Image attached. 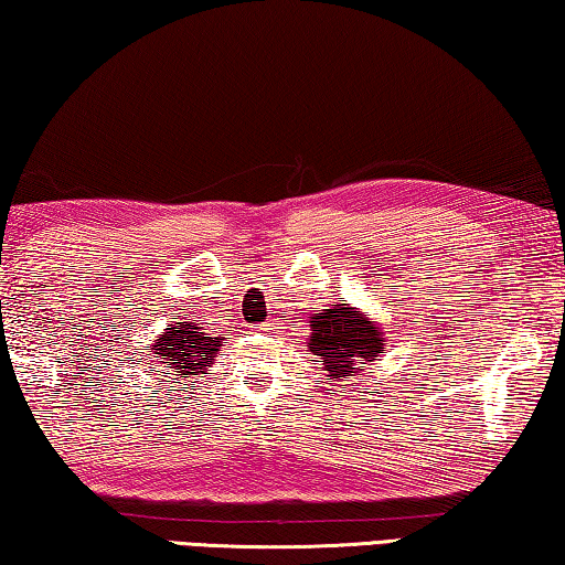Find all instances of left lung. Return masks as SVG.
<instances>
[{
  "label": "left lung",
  "mask_w": 565,
  "mask_h": 565,
  "mask_svg": "<svg viewBox=\"0 0 565 565\" xmlns=\"http://www.w3.org/2000/svg\"><path fill=\"white\" fill-rule=\"evenodd\" d=\"M310 331L308 349L323 359V371L338 381L361 376L386 345L376 320L349 302L316 312L310 318Z\"/></svg>",
  "instance_id": "obj_1"
}]
</instances>
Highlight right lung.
I'll list each match as a JSON object with an SVG mask.
<instances>
[{"instance_id": "obj_1", "label": "right lung", "mask_w": 565, "mask_h": 565, "mask_svg": "<svg viewBox=\"0 0 565 565\" xmlns=\"http://www.w3.org/2000/svg\"><path fill=\"white\" fill-rule=\"evenodd\" d=\"M224 338L206 333L202 326L184 320V323H173L156 338L151 345H146L149 359L163 363V369H171V376H177V384L189 386L196 373H202L204 366H210L214 355L220 353ZM194 384V381H192Z\"/></svg>"}]
</instances>
